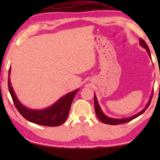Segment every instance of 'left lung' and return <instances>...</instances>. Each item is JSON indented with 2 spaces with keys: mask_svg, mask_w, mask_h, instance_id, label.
I'll return each mask as SVG.
<instances>
[{
  "mask_svg": "<svg viewBox=\"0 0 160 160\" xmlns=\"http://www.w3.org/2000/svg\"><path fill=\"white\" fill-rule=\"evenodd\" d=\"M139 42H140V45H141V47H143L144 49H146V51H147L148 55H149V57L151 58L150 50H149V48H148V47L147 43H146L142 38L139 39ZM152 96H153V93L152 94V96H151V98H150L149 100H148V102L147 103V105H146L145 108H144L141 111H140L139 113H136V114L132 116V117H128V118H124V119H113V118L108 117H107V116L104 114L103 112H102V110H101V108H100V107L99 106V103H98V102L97 98H96V96L95 95V97H94V103H95V109L96 115H97L98 119H99L100 121L102 122V123H105V124H111V125H117V124L127 123V122L132 121V119H135V118H137L138 117H139L140 115H141L142 113H143L144 111H145L146 109H147L148 106L150 105L151 100H152Z\"/></svg>",
  "mask_w": 160,
  "mask_h": 160,
  "instance_id": "1",
  "label": "left lung"
}]
</instances>
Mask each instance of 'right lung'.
Wrapping results in <instances>:
<instances>
[{
  "label": "right lung",
  "instance_id": "1",
  "mask_svg": "<svg viewBox=\"0 0 160 160\" xmlns=\"http://www.w3.org/2000/svg\"><path fill=\"white\" fill-rule=\"evenodd\" d=\"M10 72L11 67L8 71V90H9L13 102H14L17 109L25 119L32 123L48 127L60 126L64 123L65 120L67 119L71 103L76 94L78 91V89L64 95L49 108L43 109V110L30 109L24 106L19 101L17 95H15L10 82Z\"/></svg>",
  "mask_w": 160,
  "mask_h": 160
}]
</instances>
